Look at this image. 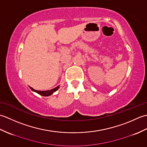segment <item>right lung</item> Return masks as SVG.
Instances as JSON below:
<instances>
[{
    "label": "right lung",
    "mask_w": 147,
    "mask_h": 147,
    "mask_svg": "<svg viewBox=\"0 0 147 147\" xmlns=\"http://www.w3.org/2000/svg\"><path fill=\"white\" fill-rule=\"evenodd\" d=\"M30 89L32 90L33 92H35L37 93H38L39 95H42V96H48L52 95L53 93H54L55 92L57 91V90L59 88V86H57V87H55V88H53L52 90H46V91H40V90H36L35 89H33L32 87L30 86Z\"/></svg>",
    "instance_id": "1"
}]
</instances>
